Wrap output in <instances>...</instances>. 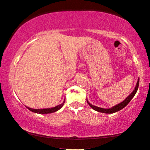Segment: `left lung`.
I'll return each instance as SVG.
<instances>
[{
	"mask_svg": "<svg viewBox=\"0 0 150 150\" xmlns=\"http://www.w3.org/2000/svg\"><path fill=\"white\" fill-rule=\"evenodd\" d=\"M139 80H140V79L138 78L137 83V86H136V87H135L134 91L131 93V94H130L128 96V97L125 98V100H124L122 102V103H120L119 104H117V105L114 106V107H112V108H111L104 109V108H99V107L93 106V105H92L91 104H90L88 102V100H87V103H88L89 105L91 106L93 110H95L97 112H102V113H106V114H112V113H115L116 112L120 111V110L123 109L124 107H125L127 105V104L129 103V102L131 101L132 98L134 97V96L135 95V94H136V93H137V90L138 89V86H139Z\"/></svg>",
	"mask_w": 150,
	"mask_h": 150,
	"instance_id": "left-lung-1",
	"label": "left lung"
}]
</instances>
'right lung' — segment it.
I'll return each instance as SVG.
<instances>
[{"instance_id": "obj_1", "label": "right lung", "mask_w": 150, "mask_h": 150, "mask_svg": "<svg viewBox=\"0 0 150 150\" xmlns=\"http://www.w3.org/2000/svg\"><path fill=\"white\" fill-rule=\"evenodd\" d=\"M64 102H65V100L63 101V103L59 104V105L53 107V108H45V109H33L29 108V107H27V108L30 110L31 112H33L35 113H37V114H50V113H53L55 112L56 111H57L59 109H61L62 108V106L64 105Z\"/></svg>"}]
</instances>
